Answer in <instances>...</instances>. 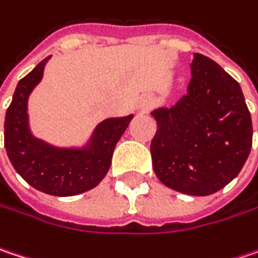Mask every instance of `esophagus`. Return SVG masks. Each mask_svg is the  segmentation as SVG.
Here are the masks:
<instances>
[{"mask_svg":"<svg viewBox=\"0 0 258 258\" xmlns=\"http://www.w3.org/2000/svg\"><path fill=\"white\" fill-rule=\"evenodd\" d=\"M155 105V99L151 97V96H143L139 102V110L140 112H148L151 110Z\"/></svg>","mask_w":258,"mask_h":258,"instance_id":"obj_1","label":"esophagus"}]
</instances>
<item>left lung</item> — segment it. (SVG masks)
<instances>
[{
  "label": "left lung",
  "mask_w": 258,
  "mask_h": 258,
  "mask_svg": "<svg viewBox=\"0 0 258 258\" xmlns=\"http://www.w3.org/2000/svg\"><path fill=\"white\" fill-rule=\"evenodd\" d=\"M187 93L171 107L151 112L153 171L170 189L207 197L239 174L252 145V124L239 84L199 53Z\"/></svg>",
  "instance_id": "left-lung-1"
}]
</instances>
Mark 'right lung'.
Returning a JSON list of instances; mask_svg holds the SVG:
<instances>
[{
	"label": "right lung",
	"instance_id": "1",
	"mask_svg": "<svg viewBox=\"0 0 258 258\" xmlns=\"http://www.w3.org/2000/svg\"><path fill=\"white\" fill-rule=\"evenodd\" d=\"M48 59L39 61L17 84L6 113L4 146L14 170L36 190L54 197H74L103 180L110 168L113 149L133 115L102 121L82 149L56 148L34 137L28 122V97L41 81Z\"/></svg>",
	"mask_w": 258,
	"mask_h": 258
}]
</instances>
